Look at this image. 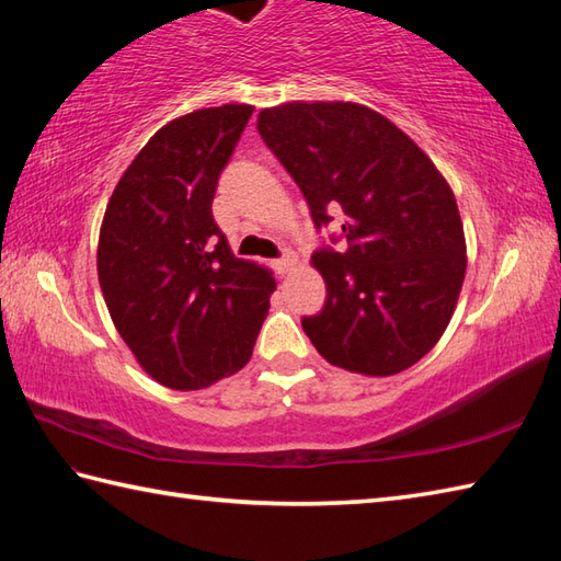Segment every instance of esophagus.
Listing matches in <instances>:
<instances>
[{
    "label": "esophagus",
    "instance_id": "34e87169",
    "mask_svg": "<svg viewBox=\"0 0 561 561\" xmlns=\"http://www.w3.org/2000/svg\"><path fill=\"white\" fill-rule=\"evenodd\" d=\"M291 267H294V255H284L279 260H274V270H277V274H287Z\"/></svg>",
    "mask_w": 561,
    "mask_h": 561
}]
</instances>
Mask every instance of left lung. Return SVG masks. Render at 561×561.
I'll list each match as a JSON object with an SVG mask.
<instances>
[{
  "label": "left lung",
  "instance_id": "1",
  "mask_svg": "<svg viewBox=\"0 0 561 561\" xmlns=\"http://www.w3.org/2000/svg\"><path fill=\"white\" fill-rule=\"evenodd\" d=\"M257 133L301 187L316 229L342 211L347 243L311 257L328 289L323 311L301 320L313 347L364 376L420 362L448 328L468 267L446 178L359 103H284L260 111Z\"/></svg>",
  "mask_w": 561,
  "mask_h": 561
}]
</instances>
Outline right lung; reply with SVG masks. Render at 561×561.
I'll list each match as a JSON object with an SVG mask.
<instances>
[{"instance_id": "obj_1", "label": "right lung", "mask_w": 561, "mask_h": 561, "mask_svg": "<svg viewBox=\"0 0 561 561\" xmlns=\"http://www.w3.org/2000/svg\"><path fill=\"white\" fill-rule=\"evenodd\" d=\"M253 105L175 117L115 185L99 236V282L139 366L199 390L248 364L267 318L272 272L236 257L211 217L219 175Z\"/></svg>"}]
</instances>
